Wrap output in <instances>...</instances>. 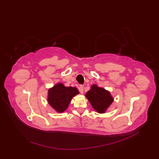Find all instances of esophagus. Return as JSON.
I'll use <instances>...</instances> for the list:
<instances>
[{
    "instance_id": "34e87169",
    "label": "esophagus",
    "mask_w": 159,
    "mask_h": 159,
    "mask_svg": "<svg viewBox=\"0 0 159 159\" xmlns=\"http://www.w3.org/2000/svg\"><path fill=\"white\" fill-rule=\"evenodd\" d=\"M83 89H84V86L82 85H80L79 87V91L80 93H83Z\"/></svg>"
}]
</instances>
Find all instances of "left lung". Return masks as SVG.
Segmentation results:
<instances>
[{
	"mask_svg": "<svg viewBox=\"0 0 159 159\" xmlns=\"http://www.w3.org/2000/svg\"><path fill=\"white\" fill-rule=\"evenodd\" d=\"M86 97L97 112L103 113L106 109L113 102V99L110 93L101 87H98L96 85L86 93Z\"/></svg>",
	"mask_w": 159,
	"mask_h": 159,
	"instance_id": "8db88e82",
	"label": "left lung"
}]
</instances>
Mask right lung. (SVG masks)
Wrapping results in <instances>:
<instances>
[{
    "mask_svg": "<svg viewBox=\"0 0 159 159\" xmlns=\"http://www.w3.org/2000/svg\"><path fill=\"white\" fill-rule=\"evenodd\" d=\"M76 87H65L59 83L48 90V103L57 112L66 111L72 97L79 93Z\"/></svg>",
    "mask_w": 159,
    "mask_h": 159,
    "instance_id": "right-lung-1",
    "label": "right lung"
}]
</instances>
